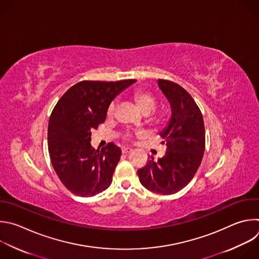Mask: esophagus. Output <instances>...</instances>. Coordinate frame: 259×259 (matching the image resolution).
Listing matches in <instances>:
<instances>
[{
  "mask_svg": "<svg viewBox=\"0 0 259 259\" xmlns=\"http://www.w3.org/2000/svg\"><path fill=\"white\" fill-rule=\"evenodd\" d=\"M132 151V149L130 147H122V152L124 154H127V153H130Z\"/></svg>",
  "mask_w": 259,
  "mask_h": 259,
  "instance_id": "obj_1",
  "label": "esophagus"
}]
</instances>
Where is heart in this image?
Returning <instances> with one entry per match:
<instances>
[{
    "label": "heart",
    "instance_id": "obj_1",
    "mask_svg": "<svg viewBox=\"0 0 259 259\" xmlns=\"http://www.w3.org/2000/svg\"><path fill=\"white\" fill-rule=\"evenodd\" d=\"M133 100H134L136 106L138 107V109L145 115L153 112L156 107V104H157L155 96L152 93L145 91V90H138V91L134 92ZM115 112H116V105H115V103H111L107 108V117L108 118L114 117ZM151 121L154 123H159L160 118L157 116H153L151 118ZM130 138L131 137L129 134H127L125 136L126 140H130Z\"/></svg>",
    "mask_w": 259,
    "mask_h": 259
}]
</instances>
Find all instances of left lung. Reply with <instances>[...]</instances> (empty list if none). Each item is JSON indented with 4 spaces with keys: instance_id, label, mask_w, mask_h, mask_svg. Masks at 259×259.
<instances>
[{
    "instance_id": "obj_1",
    "label": "left lung",
    "mask_w": 259,
    "mask_h": 259,
    "mask_svg": "<svg viewBox=\"0 0 259 259\" xmlns=\"http://www.w3.org/2000/svg\"><path fill=\"white\" fill-rule=\"evenodd\" d=\"M158 86L166 97L171 118L160 133L165 154L139 168V181L147 190L162 194H174L183 189L194 177L201 163L205 149L204 122L200 109L179 84L158 79Z\"/></svg>"
}]
</instances>
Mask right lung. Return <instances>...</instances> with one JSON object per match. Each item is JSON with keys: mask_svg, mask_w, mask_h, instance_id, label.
<instances>
[{"mask_svg": "<svg viewBox=\"0 0 259 259\" xmlns=\"http://www.w3.org/2000/svg\"><path fill=\"white\" fill-rule=\"evenodd\" d=\"M135 81L83 80L55 106L48 127L49 153L57 176L73 194L95 196L111 185L121 148L110 142L96 150L91 144L92 132L105 122L115 97Z\"/></svg>", "mask_w": 259, "mask_h": 259, "instance_id": "1", "label": "right lung"}]
</instances>
